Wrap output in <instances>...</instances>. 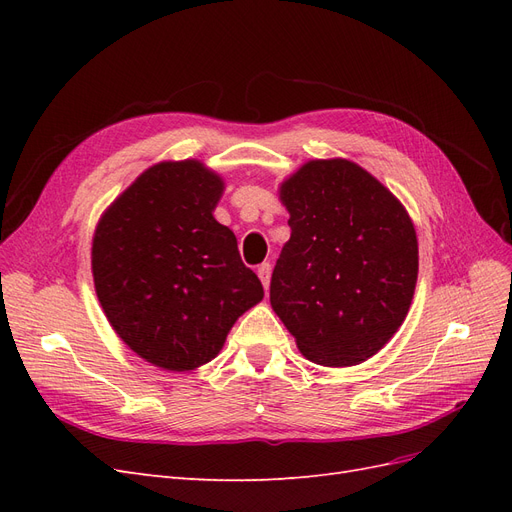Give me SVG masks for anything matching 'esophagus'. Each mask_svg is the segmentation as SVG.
Here are the masks:
<instances>
[{
  "instance_id": "1",
  "label": "esophagus",
  "mask_w": 512,
  "mask_h": 512,
  "mask_svg": "<svg viewBox=\"0 0 512 512\" xmlns=\"http://www.w3.org/2000/svg\"><path fill=\"white\" fill-rule=\"evenodd\" d=\"M256 273L260 277L262 286H265V290H269V282H271V265H269V262H262Z\"/></svg>"
}]
</instances>
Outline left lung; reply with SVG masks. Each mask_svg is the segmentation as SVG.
Masks as SVG:
<instances>
[{
  "label": "left lung",
  "mask_w": 512,
  "mask_h": 512,
  "mask_svg": "<svg viewBox=\"0 0 512 512\" xmlns=\"http://www.w3.org/2000/svg\"><path fill=\"white\" fill-rule=\"evenodd\" d=\"M280 198L290 239L271 277V307L309 361L348 367L374 356L410 309L416 230L404 205L350 160H312Z\"/></svg>",
  "instance_id": "obj_1"
}]
</instances>
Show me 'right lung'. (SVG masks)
Instances as JSON below:
<instances>
[{"label":"right lung","instance_id":"obj_1","mask_svg":"<svg viewBox=\"0 0 512 512\" xmlns=\"http://www.w3.org/2000/svg\"><path fill=\"white\" fill-rule=\"evenodd\" d=\"M224 181L198 160L147 168L104 211L91 245L98 301L147 363L190 371L265 297L237 237L213 218Z\"/></svg>","mask_w":512,"mask_h":512}]
</instances>
